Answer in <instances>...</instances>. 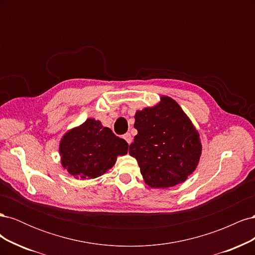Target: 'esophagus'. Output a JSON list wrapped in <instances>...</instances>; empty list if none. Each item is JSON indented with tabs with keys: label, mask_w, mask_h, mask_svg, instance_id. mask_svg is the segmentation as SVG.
Instances as JSON below:
<instances>
[{
	"label": "esophagus",
	"mask_w": 255,
	"mask_h": 255,
	"mask_svg": "<svg viewBox=\"0 0 255 255\" xmlns=\"http://www.w3.org/2000/svg\"><path fill=\"white\" fill-rule=\"evenodd\" d=\"M123 138H125L126 139V141L128 143V144H130L132 143V140H133V138H132V136H130V134L129 133H127L125 136H123Z\"/></svg>",
	"instance_id": "34e87169"
}]
</instances>
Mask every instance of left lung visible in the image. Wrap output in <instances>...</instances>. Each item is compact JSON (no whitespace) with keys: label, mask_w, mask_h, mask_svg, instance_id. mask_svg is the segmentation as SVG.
Segmentation results:
<instances>
[{"label":"left lung","mask_w":255,"mask_h":255,"mask_svg":"<svg viewBox=\"0 0 255 255\" xmlns=\"http://www.w3.org/2000/svg\"><path fill=\"white\" fill-rule=\"evenodd\" d=\"M134 128L138 133L128 153L150 187L175 186L196 170L202 153L200 135L173 99L163 96L155 106L137 111Z\"/></svg>","instance_id":"obj_1"}]
</instances>
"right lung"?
<instances>
[{"label":"right lung","instance_id":"1","mask_svg":"<svg viewBox=\"0 0 255 255\" xmlns=\"http://www.w3.org/2000/svg\"><path fill=\"white\" fill-rule=\"evenodd\" d=\"M128 149L125 139L94 118L69 129L59 142L61 166L75 179L82 180L96 179L109 171Z\"/></svg>","mask_w":255,"mask_h":255}]
</instances>
